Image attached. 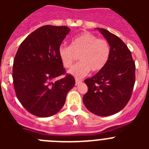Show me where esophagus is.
<instances>
[{
    "label": "esophagus",
    "mask_w": 149,
    "mask_h": 149,
    "mask_svg": "<svg viewBox=\"0 0 149 149\" xmlns=\"http://www.w3.org/2000/svg\"><path fill=\"white\" fill-rule=\"evenodd\" d=\"M81 82H82V80H81V79H78V78L75 79V84H76V85L79 84Z\"/></svg>",
    "instance_id": "34e87169"
}]
</instances>
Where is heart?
Instances as JSON below:
<instances>
[{
  "label": "heart",
  "instance_id": "b5f03b06",
  "mask_svg": "<svg viewBox=\"0 0 149 149\" xmlns=\"http://www.w3.org/2000/svg\"><path fill=\"white\" fill-rule=\"evenodd\" d=\"M58 54L66 68L72 67L79 55L81 61L71 68L69 73L76 77H82L90 70L99 72L107 65L110 56V45L107 39H98L93 33L85 32L74 37L71 46L61 45Z\"/></svg>",
  "mask_w": 149,
  "mask_h": 149
}]
</instances>
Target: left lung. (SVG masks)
Masks as SVG:
<instances>
[{"mask_svg": "<svg viewBox=\"0 0 149 149\" xmlns=\"http://www.w3.org/2000/svg\"><path fill=\"white\" fill-rule=\"evenodd\" d=\"M98 30L110 43V56L101 71L84 81L88 92L83 101L91 113L107 116L128 103L135 84L136 66L131 51L120 38L105 29Z\"/></svg>", "mask_w": 149, "mask_h": 149, "instance_id": "8db88e82", "label": "left lung"}]
</instances>
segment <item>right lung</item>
Wrapping results in <instances>:
<instances>
[{"instance_id": "obj_1", "label": "right lung", "mask_w": 149, "mask_h": 149, "mask_svg": "<svg viewBox=\"0 0 149 149\" xmlns=\"http://www.w3.org/2000/svg\"><path fill=\"white\" fill-rule=\"evenodd\" d=\"M70 29L45 25L34 30L20 45L13 67L15 95L33 115L49 117L58 113L75 80L65 69L58 50ZM60 76L63 77L54 81Z\"/></svg>"}]
</instances>
